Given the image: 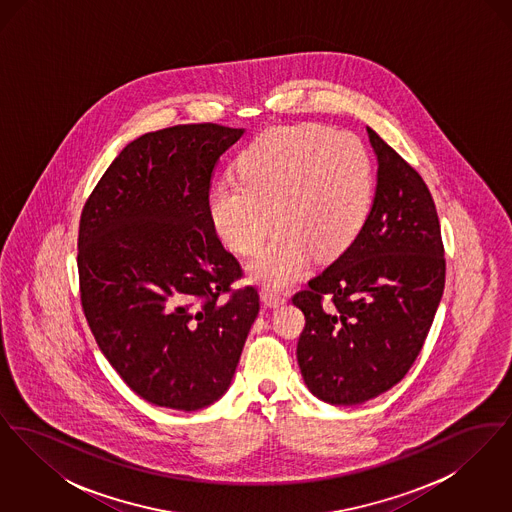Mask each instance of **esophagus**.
Returning a JSON list of instances; mask_svg holds the SVG:
<instances>
[{"mask_svg": "<svg viewBox=\"0 0 512 512\" xmlns=\"http://www.w3.org/2000/svg\"><path fill=\"white\" fill-rule=\"evenodd\" d=\"M261 299H263V303L268 305V307H280V305H284V303L288 301V295L265 288V290L261 292Z\"/></svg>", "mask_w": 512, "mask_h": 512, "instance_id": "obj_1", "label": "esophagus"}]
</instances>
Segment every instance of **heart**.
Segmentation results:
<instances>
[{"label":"heart","mask_w":512,"mask_h":512,"mask_svg":"<svg viewBox=\"0 0 512 512\" xmlns=\"http://www.w3.org/2000/svg\"><path fill=\"white\" fill-rule=\"evenodd\" d=\"M238 172V182L211 192L209 215L220 240L242 255L263 245L276 220L280 230L249 265L272 288L297 280L311 253L341 255L368 219L374 169L353 134L322 124L274 126L240 153Z\"/></svg>","instance_id":"obj_1"}]
</instances>
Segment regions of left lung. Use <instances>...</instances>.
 <instances>
[{
  "label": "left lung",
  "mask_w": 512,
  "mask_h": 512,
  "mask_svg": "<svg viewBox=\"0 0 512 512\" xmlns=\"http://www.w3.org/2000/svg\"><path fill=\"white\" fill-rule=\"evenodd\" d=\"M366 132L378 182L365 226L292 299L305 315L301 376L332 405L365 403L409 372L445 286L438 211L426 182L372 128ZM324 296L331 297L326 306Z\"/></svg>",
  "instance_id": "left-lung-1"
}]
</instances>
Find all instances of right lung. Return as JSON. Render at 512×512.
<instances>
[{"label":"right lung","instance_id":"right-lung-1","mask_svg":"<svg viewBox=\"0 0 512 512\" xmlns=\"http://www.w3.org/2000/svg\"><path fill=\"white\" fill-rule=\"evenodd\" d=\"M244 128L147 132L122 149L78 228L80 301L101 353L157 407L197 411L228 390L259 313L209 215L220 155Z\"/></svg>","mask_w":512,"mask_h":512}]
</instances>
